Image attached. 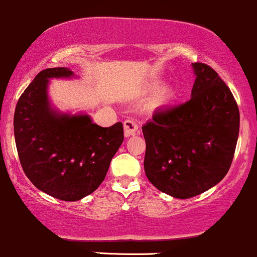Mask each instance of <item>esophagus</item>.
Listing matches in <instances>:
<instances>
[{
    "mask_svg": "<svg viewBox=\"0 0 257 257\" xmlns=\"http://www.w3.org/2000/svg\"><path fill=\"white\" fill-rule=\"evenodd\" d=\"M138 128H139V124L134 118H128L126 120H124V134H125V137L134 135L137 133Z\"/></svg>",
    "mask_w": 257,
    "mask_h": 257,
    "instance_id": "obj_1",
    "label": "esophagus"
}]
</instances>
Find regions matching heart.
<instances>
[{
  "instance_id": "obj_1",
  "label": "heart",
  "mask_w": 257,
  "mask_h": 257,
  "mask_svg": "<svg viewBox=\"0 0 257 257\" xmlns=\"http://www.w3.org/2000/svg\"><path fill=\"white\" fill-rule=\"evenodd\" d=\"M170 97V92H163L162 94V100H167Z\"/></svg>"
}]
</instances>
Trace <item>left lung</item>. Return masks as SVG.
I'll use <instances>...</instances> for the list:
<instances>
[{
  "label": "left lung",
  "instance_id": "8db88e82",
  "mask_svg": "<svg viewBox=\"0 0 257 257\" xmlns=\"http://www.w3.org/2000/svg\"><path fill=\"white\" fill-rule=\"evenodd\" d=\"M190 100L156 109L143 126L144 168L162 193L188 199L221 182L229 171L239 135L238 103L217 72L193 63Z\"/></svg>",
  "mask_w": 257,
  "mask_h": 257
}]
</instances>
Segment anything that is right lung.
Here are the masks:
<instances>
[{
  "instance_id": "obj_1",
  "label": "right lung",
  "mask_w": 257,
  "mask_h": 257,
  "mask_svg": "<svg viewBox=\"0 0 257 257\" xmlns=\"http://www.w3.org/2000/svg\"><path fill=\"white\" fill-rule=\"evenodd\" d=\"M70 75L63 67L41 70L19 97L13 119L25 176L63 201H77L96 190L124 139L120 122L103 128L86 114H57L50 108L49 78Z\"/></svg>"
}]
</instances>
